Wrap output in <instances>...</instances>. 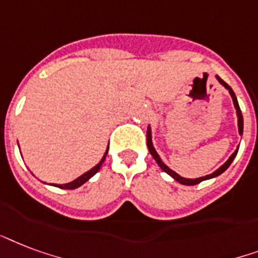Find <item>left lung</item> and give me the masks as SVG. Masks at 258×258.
I'll return each instance as SVG.
<instances>
[{"mask_svg":"<svg viewBox=\"0 0 258 258\" xmlns=\"http://www.w3.org/2000/svg\"><path fill=\"white\" fill-rule=\"evenodd\" d=\"M218 81L221 82V83H222V85L225 86V87H226L227 90H229V93H230L231 98H233V102H234V106H235V109H237V115H238V132H239V135H242L243 119H242V114H241V109H239V106H238V102H237V98H235L234 91H233L230 86L227 85L226 82H223L222 79H221V78H218ZM147 145H148V149H149V152H151V155H152V156H153V159H155V160L157 161V164L160 165V168L163 169L164 172L168 173V175H171V176H172L173 179H175V180H177V181H179V183H181V184H185V185L199 184L201 181L206 180V179H211V177H215V176H218V175H221V173H222L223 171H226V169L229 168V165L231 164V161L234 160L235 155H237V152H238V148H237V151H235L230 157H229V160H227L226 163H225V164L222 165V167H219V168L217 169L215 172L211 173V175H207V176L199 177V179H184V177H181L180 175H177L176 172H173L172 169H169L168 167H167V165H165L164 163L161 161V159H160V157H159V155H157V153H156V151H155V149H153V147H152L151 131H149V129H148V132H147Z\"/></svg>","mask_w":258,"mask_h":258,"instance_id":"8db88e82","label":"left lung"}]
</instances>
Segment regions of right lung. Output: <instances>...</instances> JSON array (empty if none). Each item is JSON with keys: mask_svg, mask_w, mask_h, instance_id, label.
<instances>
[{"mask_svg": "<svg viewBox=\"0 0 258 258\" xmlns=\"http://www.w3.org/2000/svg\"><path fill=\"white\" fill-rule=\"evenodd\" d=\"M106 155H107V151L106 153H105V156H103V159H102L101 161H99V164L95 165L93 169H90L89 172L83 173L82 176H79L78 179H75L74 181H71V183H67V184H60V185H56V187H59V188H64V189H74V188H78V187H81L83 183H86V181L89 180L90 177H93L95 173L99 171V168L102 167V164H103V161H105V159H106Z\"/></svg>", "mask_w": 258, "mask_h": 258, "instance_id": "1", "label": "right lung"}]
</instances>
